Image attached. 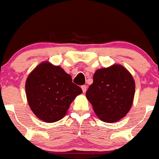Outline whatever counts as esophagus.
Masks as SVG:
<instances>
[{
  "instance_id": "1",
  "label": "esophagus",
  "mask_w": 159,
  "mask_h": 159,
  "mask_svg": "<svg viewBox=\"0 0 159 159\" xmlns=\"http://www.w3.org/2000/svg\"><path fill=\"white\" fill-rule=\"evenodd\" d=\"M81 88H82V89H83V92L86 93V89H87V86H86V85H83V86H81Z\"/></svg>"
}]
</instances>
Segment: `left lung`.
Returning a JSON list of instances; mask_svg holds the SVG:
<instances>
[{
	"instance_id": "left-lung-1",
	"label": "left lung",
	"mask_w": 159,
	"mask_h": 159,
	"mask_svg": "<svg viewBox=\"0 0 159 159\" xmlns=\"http://www.w3.org/2000/svg\"><path fill=\"white\" fill-rule=\"evenodd\" d=\"M134 92L131 73L121 65L114 64L95 72L86 97L102 121L115 123L129 112Z\"/></svg>"
}]
</instances>
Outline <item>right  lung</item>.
<instances>
[{
	"label": "right lung",
	"mask_w": 159,
	"mask_h": 159,
	"mask_svg": "<svg viewBox=\"0 0 159 159\" xmlns=\"http://www.w3.org/2000/svg\"><path fill=\"white\" fill-rule=\"evenodd\" d=\"M25 91L32 112L48 123L61 120L76 96L83 92L63 69L49 62L40 63L28 75Z\"/></svg>",
	"instance_id": "1"
}]
</instances>
